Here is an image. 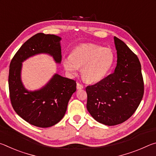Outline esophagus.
Returning <instances> with one entry per match:
<instances>
[{
	"label": "esophagus",
	"mask_w": 156,
	"mask_h": 156,
	"mask_svg": "<svg viewBox=\"0 0 156 156\" xmlns=\"http://www.w3.org/2000/svg\"><path fill=\"white\" fill-rule=\"evenodd\" d=\"M76 87H77L78 89H83L84 87H83V85L82 84L78 83H77V85H76Z\"/></svg>",
	"instance_id": "34e87169"
}]
</instances>
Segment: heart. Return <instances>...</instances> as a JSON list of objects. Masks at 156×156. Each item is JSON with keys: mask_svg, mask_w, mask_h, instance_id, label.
Segmentation results:
<instances>
[{"mask_svg": "<svg viewBox=\"0 0 156 156\" xmlns=\"http://www.w3.org/2000/svg\"><path fill=\"white\" fill-rule=\"evenodd\" d=\"M115 56L112 49L95 44H82L71 51L69 56L63 59L65 70L74 75L81 68L82 78L89 83L102 80L112 69Z\"/></svg>", "mask_w": 156, "mask_h": 156, "instance_id": "b5f03b06", "label": "heart"}]
</instances>
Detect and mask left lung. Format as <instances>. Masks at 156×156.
I'll use <instances>...</instances> for the list:
<instances>
[{
  "label": "left lung",
  "mask_w": 156,
  "mask_h": 156,
  "mask_svg": "<svg viewBox=\"0 0 156 156\" xmlns=\"http://www.w3.org/2000/svg\"><path fill=\"white\" fill-rule=\"evenodd\" d=\"M114 43L118 58L114 72L86 87L88 112L98 122L108 126L128 120L144 95V81L138 56L115 36Z\"/></svg>",
  "instance_id": "obj_1"
}]
</instances>
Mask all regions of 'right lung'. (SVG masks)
Masks as SVG:
<instances>
[{
    "instance_id": "1",
    "label": "right lung",
    "mask_w": 156,
    "mask_h": 156,
    "mask_svg": "<svg viewBox=\"0 0 156 156\" xmlns=\"http://www.w3.org/2000/svg\"><path fill=\"white\" fill-rule=\"evenodd\" d=\"M60 40L61 38L54 34H36L20 47L10 62L8 83L12 107L23 120L38 127H49L61 120L69 100L76 91V83L55 74L42 89L27 91L20 79L22 62L34 55L44 53L60 63Z\"/></svg>"
}]
</instances>
